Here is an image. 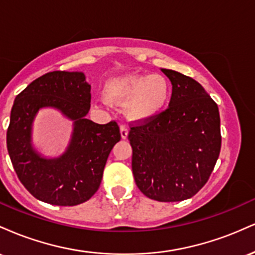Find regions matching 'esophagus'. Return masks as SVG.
<instances>
[{
	"instance_id": "obj_1",
	"label": "esophagus",
	"mask_w": 255,
	"mask_h": 255,
	"mask_svg": "<svg viewBox=\"0 0 255 255\" xmlns=\"http://www.w3.org/2000/svg\"><path fill=\"white\" fill-rule=\"evenodd\" d=\"M120 133H121L122 139H126V137L128 136V127H127V126L122 125L121 127H120Z\"/></svg>"
}]
</instances>
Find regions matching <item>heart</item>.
I'll return each mask as SVG.
<instances>
[{
    "instance_id": "obj_1",
    "label": "heart",
    "mask_w": 255,
    "mask_h": 255,
    "mask_svg": "<svg viewBox=\"0 0 255 255\" xmlns=\"http://www.w3.org/2000/svg\"><path fill=\"white\" fill-rule=\"evenodd\" d=\"M170 95V83L162 74L119 75L104 85L105 101L126 107L127 118L133 121L156 118L168 104Z\"/></svg>"
}]
</instances>
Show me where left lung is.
Wrapping results in <instances>:
<instances>
[{
  "mask_svg": "<svg viewBox=\"0 0 255 255\" xmlns=\"http://www.w3.org/2000/svg\"><path fill=\"white\" fill-rule=\"evenodd\" d=\"M172 85L169 108L130 128L137 188L157 201H181L204 187L221 152L217 104L194 79L160 69Z\"/></svg>",
  "mask_w": 255,
  "mask_h": 255,
  "instance_id": "obj_1",
  "label": "left lung"
}]
</instances>
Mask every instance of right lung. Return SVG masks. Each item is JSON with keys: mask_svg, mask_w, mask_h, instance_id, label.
<instances>
[{"mask_svg": "<svg viewBox=\"0 0 255 255\" xmlns=\"http://www.w3.org/2000/svg\"><path fill=\"white\" fill-rule=\"evenodd\" d=\"M91 85L83 72L46 73L15 97L7 130L11 164L25 188L57 206L85 203L98 191L110 151L121 140L115 121L95 124L85 116L91 107ZM52 107L73 121L71 141L61 156L48 158L31 145L37 111Z\"/></svg>", "mask_w": 255, "mask_h": 255, "instance_id": "add662e5", "label": "right lung"}]
</instances>
